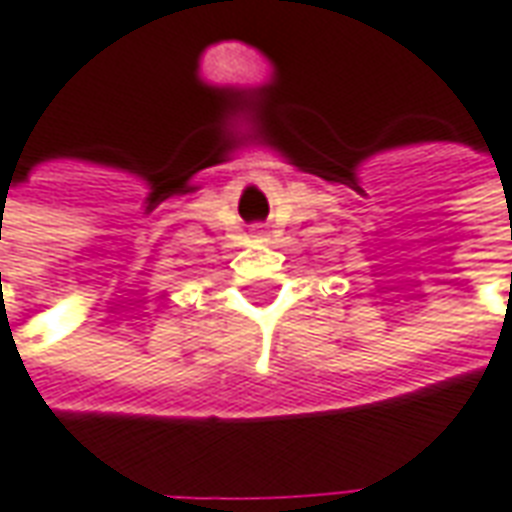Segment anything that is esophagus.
<instances>
[{"label": "esophagus", "mask_w": 512, "mask_h": 512, "mask_svg": "<svg viewBox=\"0 0 512 512\" xmlns=\"http://www.w3.org/2000/svg\"><path fill=\"white\" fill-rule=\"evenodd\" d=\"M252 238H266V229L257 223V226H252Z\"/></svg>", "instance_id": "34e87169"}]
</instances>
